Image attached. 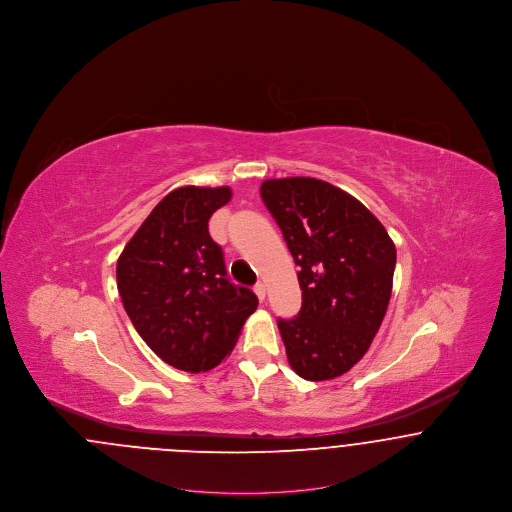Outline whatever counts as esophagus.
I'll return each mask as SVG.
<instances>
[{
  "label": "esophagus",
  "mask_w": 512,
  "mask_h": 512,
  "mask_svg": "<svg viewBox=\"0 0 512 512\" xmlns=\"http://www.w3.org/2000/svg\"><path fill=\"white\" fill-rule=\"evenodd\" d=\"M255 293H257V297H259V301H265V297H267V288H265V284H255Z\"/></svg>",
  "instance_id": "1"
}]
</instances>
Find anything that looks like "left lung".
Returning a JSON list of instances; mask_svg holds the SVG:
<instances>
[{"instance_id":"left-lung-1","label":"left lung","mask_w":512,"mask_h":512,"mask_svg":"<svg viewBox=\"0 0 512 512\" xmlns=\"http://www.w3.org/2000/svg\"><path fill=\"white\" fill-rule=\"evenodd\" d=\"M261 197L299 267L301 311L278 318L290 366L305 380L338 378L363 359L388 311L395 245L361 201L324 180L270 178Z\"/></svg>"}]
</instances>
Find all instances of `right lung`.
<instances>
[{
	"mask_svg": "<svg viewBox=\"0 0 512 512\" xmlns=\"http://www.w3.org/2000/svg\"><path fill=\"white\" fill-rule=\"evenodd\" d=\"M232 190L184 186L165 195L117 261V288L134 328L167 365L207 372L230 355L257 295L228 280L211 215Z\"/></svg>",
	"mask_w": 512,
	"mask_h": 512,
	"instance_id": "obj_1",
	"label": "right lung"
}]
</instances>
